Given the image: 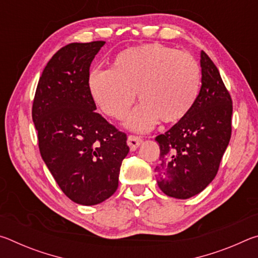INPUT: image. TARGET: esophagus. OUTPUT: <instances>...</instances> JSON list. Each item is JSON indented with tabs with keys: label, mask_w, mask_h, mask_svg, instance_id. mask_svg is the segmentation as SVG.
<instances>
[{
	"label": "esophagus",
	"mask_w": 258,
	"mask_h": 258,
	"mask_svg": "<svg viewBox=\"0 0 258 258\" xmlns=\"http://www.w3.org/2000/svg\"><path fill=\"white\" fill-rule=\"evenodd\" d=\"M141 143H142V139L140 137H135V135H130V137L127 138V145L130 147V149L132 151L137 150Z\"/></svg>",
	"instance_id": "esophagus-1"
}]
</instances>
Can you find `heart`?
<instances>
[{
	"label": "heart",
	"mask_w": 258,
	"mask_h": 258,
	"mask_svg": "<svg viewBox=\"0 0 258 258\" xmlns=\"http://www.w3.org/2000/svg\"><path fill=\"white\" fill-rule=\"evenodd\" d=\"M202 73L186 52L158 43L119 52L110 69L95 68L87 78L91 97L100 110L120 119L135 100L142 103L130 113L125 125L147 132L160 118L164 123L182 119L197 100Z\"/></svg>",
	"instance_id": "heart-1"
}]
</instances>
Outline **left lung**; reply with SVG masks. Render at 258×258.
<instances>
[{
	"label": "left lung",
	"instance_id": "1",
	"mask_svg": "<svg viewBox=\"0 0 258 258\" xmlns=\"http://www.w3.org/2000/svg\"><path fill=\"white\" fill-rule=\"evenodd\" d=\"M202 87L190 111L156 138L160 157L155 173L165 195L187 199L216 176L231 138L232 100L211 58L200 52Z\"/></svg>",
	"mask_w": 258,
	"mask_h": 258
}]
</instances>
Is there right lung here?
<instances>
[{
	"label": "right lung",
	"mask_w": 258,
	"mask_h": 258,
	"mask_svg": "<svg viewBox=\"0 0 258 258\" xmlns=\"http://www.w3.org/2000/svg\"><path fill=\"white\" fill-rule=\"evenodd\" d=\"M103 41L71 43L52 56L38 81L33 102L42 159L74 203L93 206L118 187L126 134L95 112L87 78Z\"/></svg>",
	"instance_id": "1"
}]
</instances>
